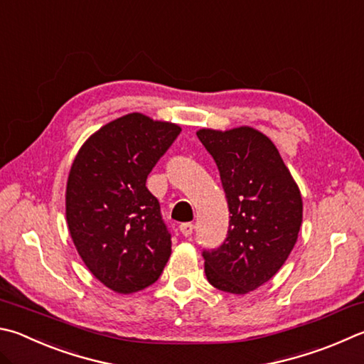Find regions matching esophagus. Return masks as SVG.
<instances>
[{"label": "esophagus", "instance_id": "1", "mask_svg": "<svg viewBox=\"0 0 364 364\" xmlns=\"http://www.w3.org/2000/svg\"><path fill=\"white\" fill-rule=\"evenodd\" d=\"M180 232L184 235V237H191L194 232V224L193 223H183L180 224Z\"/></svg>", "mask_w": 364, "mask_h": 364}]
</instances>
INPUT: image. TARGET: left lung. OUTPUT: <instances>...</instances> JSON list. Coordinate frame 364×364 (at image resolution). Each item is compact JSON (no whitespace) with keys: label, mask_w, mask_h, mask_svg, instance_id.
Returning <instances> with one entry per match:
<instances>
[{"label":"left lung","mask_w":364,"mask_h":364,"mask_svg":"<svg viewBox=\"0 0 364 364\" xmlns=\"http://www.w3.org/2000/svg\"><path fill=\"white\" fill-rule=\"evenodd\" d=\"M197 136L218 165L230 213L223 245L203 251L205 275L224 293L247 294L272 279L294 248L301 191L262 132L242 125L200 129Z\"/></svg>","instance_id":"1"}]
</instances>
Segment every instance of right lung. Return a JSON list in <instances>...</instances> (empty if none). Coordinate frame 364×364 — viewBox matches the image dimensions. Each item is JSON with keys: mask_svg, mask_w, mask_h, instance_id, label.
Returning <instances> with one entry per match:
<instances>
[{"mask_svg": "<svg viewBox=\"0 0 364 364\" xmlns=\"http://www.w3.org/2000/svg\"><path fill=\"white\" fill-rule=\"evenodd\" d=\"M180 132L173 122L125 114L92 134L71 164L65 193L70 235L85 267L114 293L153 285L171 255L146 178Z\"/></svg>", "mask_w": 364, "mask_h": 364, "instance_id": "1", "label": "right lung"}]
</instances>
